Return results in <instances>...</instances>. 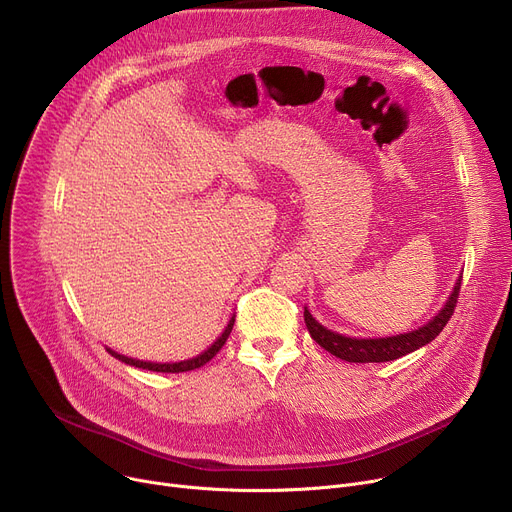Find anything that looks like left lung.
Masks as SVG:
<instances>
[{
  "instance_id": "obj_1",
  "label": "left lung",
  "mask_w": 512,
  "mask_h": 512,
  "mask_svg": "<svg viewBox=\"0 0 512 512\" xmlns=\"http://www.w3.org/2000/svg\"><path fill=\"white\" fill-rule=\"evenodd\" d=\"M459 290H461V280L457 282L451 298L447 300L445 309H442L428 325H424L412 333H401V335L381 337V339L346 337V335H339V333L329 331L323 325H319L306 309H304V323L315 342L323 350L333 354L335 358H342L346 362H389V360H397L405 354H410L414 350H420L422 346L430 344L442 329H445V325L453 317V311L457 306Z\"/></svg>"
}]
</instances>
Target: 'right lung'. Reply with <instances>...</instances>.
Listing matches in <instances>:
<instances>
[{
	"label": "right lung",
	"instance_id": "1",
	"mask_svg": "<svg viewBox=\"0 0 512 512\" xmlns=\"http://www.w3.org/2000/svg\"><path fill=\"white\" fill-rule=\"evenodd\" d=\"M232 325H234V319H230L228 327L224 329V333H222V335L216 339V342L212 344V348H208L206 352L199 354L197 358H191V360H185V362H175V364H152V362L133 360V358L121 356V354H117V352H113V350H109V354H111V356H115V358H119L121 362L129 364V366H135V368L154 370V372H187V370H195V368L203 366L206 362H210V360H212V358L222 350V346L226 344V339H228V335H230V331H232Z\"/></svg>",
	"mask_w": 512,
	"mask_h": 512
}]
</instances>
